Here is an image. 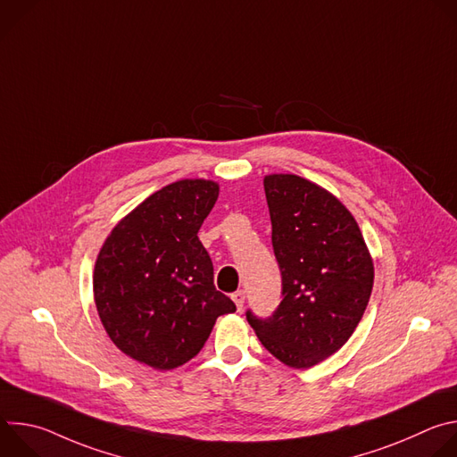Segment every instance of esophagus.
<instances>
[{
  "mask_svg": "<svg viewBox=\"0 0 457 457\" xmlns=\"http://www.w3.org/2000/svg\"><path fill=\"white\" fill-rule=\"evenodd\" d=\"M231 298H233V302H235V305H237V309L238 311H242V307H244V300H245V293L240 289V291H235L233 295H231Z\"/></svg>",
  "mask_w": 457,
  "mask_h": 457,
  "instance_id": "34e87169",
  "label": "esophagus"
}]
</instances>
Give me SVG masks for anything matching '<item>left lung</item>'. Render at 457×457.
Masks as SVG:
<instances>
[{
    "mask_svg": "<svg viewBox=\"0 0 457 457\" xmlns=\"http://www.w3.org/2000/svg\"><path fill=\"white\" fill-rule=\"evenodd\" d=\"M282 302L270 318H245L282 363L309 369L354 333L372 293L374 266L351 212L318 184L264 177Z\"/></svg>",
    "mask_w": 457,
    "mask_h": 457,
    "instance_id": "left-lung-1",
    "label": "left lung"
}]
</instances>
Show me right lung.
Returning a JSON list of instances; mask_svg holds the SVG:
<instances>
[{
    "mask_svg": "<svg viewBox=\"0 0 457 457\" xmlns=\"http://www.w3.org/2000/svg\"><path fill=\"white\" fill-rule=\"evenodd\" d=\"M219 184L184 179L128 213L104 240L94 298L110 340L129 358L170 370L197 356L215 320L237 311L215 289L212 258L197 233Z\"/></svg>",
    "mask_w": 457,
    "mask_h": 457,
    "instance_id": "obj_1",
    "label": "right lung"
}]
</instances>
